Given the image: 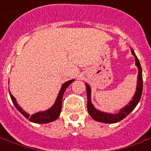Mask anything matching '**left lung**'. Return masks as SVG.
I'll list each match as a JSON object with an SVG mask.
<instances>
[{
	"mask_svg": "<svg viewBox=\"0 0 151 151\" xmlns=\"http://www.w3.org/2000/svg\"><path fill=\"white\" fill-rule=\"evenodd\" d=\"M131 53L135 58V65L138 67L139 69V74H138V80H137V87H136L135 94L134 95L133 98L130 103L125 106L123 108L120 110L117 114H110L99 111L93 106L91 100V88L90 86L86 83V88H87V94H88V111L91 117L96 121L104 123H118L121 120H123L124 118L127 116L132 111H133L137 104H139V100L141 99L142 93V68L139 63L138 57L136 56L134 50L131 49Z\"/></svg>",
	"mask_w": 151,
	"mask_h": 151,
	"instance_id": "1",
	"label": "left lung"
}]
</instances>
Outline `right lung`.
<instances>
[{"label": "right lung", "mask_w": 151, "mask_h": 151, "mask_svg": "<svg viewBox=\"0 0 151 151\" xmlns=\"http://www.w3.org/2000/svg\"><path fill=\"white\" fill-rule=\"evenodd\" d=\"M75 80H71L67 81L61 86V89L60 91V92L58 94V96L55 99V102L54 103L52 106H51L49 109L46 110L45 111H39L35 113V114L30 115L28 114L27 112L24 111L21 107L17 104V102L16 100V99L14 98V96H12V94L9 92L10 97L12 99V103L14 104V106H16V108L19 111L23 114L24 116L28 119L30 122L35 123H48L51 122L55 121V119H57L58 117L60 116L61 112V106H62V99H63V96L64 94V91L66 90L69 85L71 84V83L73 82Z\"/></svg>", "instance_id": "obj_1"}]
</instances>
